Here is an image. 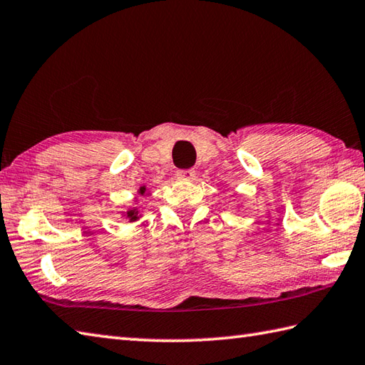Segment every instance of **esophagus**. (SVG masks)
Wrapping results in <instances>:
<instances>
[{
  "instance_id": "esophagus-1",
  "label": "esophagus",
  "mask_w": 365,
  "mask_h": 365,
  "mask_svg": "<svg viewBox=\"0 0 365 365\" xmlns=\"http://www.w3.org/2000/svg\"><path fill=\"white\" fill-rule=\"evenodd\" d=\"M176 176L180 178V180H193V178H195V172H193L192 168H187V170H178Z\"/></svg>"
}]
</instances>
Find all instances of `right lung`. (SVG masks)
I'll use <instances>...</instances> for the list:
<instances>
[{
	"label": "right lung",
	"instance_id": "1",
	"mask_svg": "<svg viewBox=\"0 0 365 365\" xmlns=\"http://www.w3.org/2000/svg\"><path fill=\"white\" fill-rule=\"evenodd\" d=\"M145 190H146V187H140V195H145ZM128 217H129L130 220H137V219H138L137 211H135V210H130V211L128 212Z\"/></svg>",
	"mask_w": 365,
	"mask_h": 365
}]
</instances>
